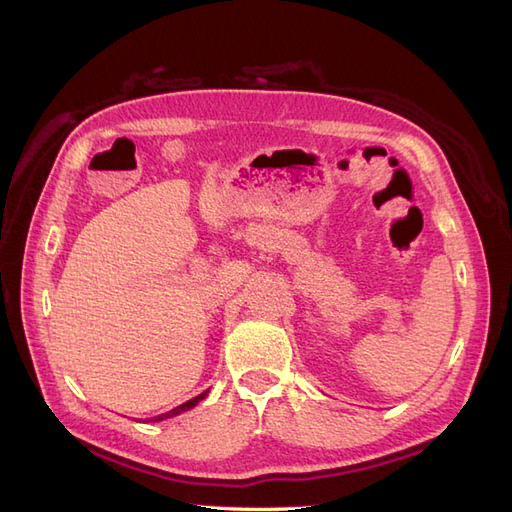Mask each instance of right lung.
<instances>
[{
	"label": "right lung",
	"mask_w": 512,
	"mask_h": 512,
	"mask_svg": "<svg viewBox=\"0 0 512 512\" xmlns=\"http://www.w3.org/2000/svg\"><path fill=\"white\" fill-rule=\"evenodd\" d=\"M205 395H207V391L205 393H200L198 397H194V399H190V401H185V404H181V406H177L175 410H170V412H166V414H160V416H156V421H162V418H168V416H175V414H181V412H185V410H190V408H194L200 399H205Z\"/></svg>",
	"instance_id": "right-lung-1"
}]
</instances>
